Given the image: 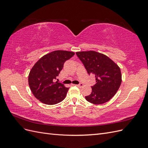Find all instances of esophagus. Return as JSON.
Here are the masks:
<instances>
[{
	"instance_id": "esophagus-1",
	"label": "esophagus",
	"mask_w": 148,
	"mask_h": 148,
	"mask_svg": "<svg viewBox=\"0 0 148 148\" xmlns=\"http://www.w3.org/2000/svg\"><path fill=\"white\" fill-rule=\"evenodd\" d=\"M76 86L79 87V88H82L83 86V84L82 83H81V84H77V85H76Z\"/></svg>"
}]
</instances>
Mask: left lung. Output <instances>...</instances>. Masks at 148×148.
Listing matches in <instances>:
<instances>
[{
    "instance_id": "8db88e82",
    "label": "left lung",
    "mask_w": 148,
    "mask_h": 148,
    "mask_svg": "<svg viewBox=\"0 0 148 148\" xmlns=\"http://www.w3.org/2000/svg\"><path fill=\"white\" fill-rule=\"evenodd\" d=\"M86 69L88 74L95 75L96 83L91 87L90 95L85 96L87 101L93 104L108 102L117 92L122 74L119 65L109 57L93 51L76 52Z\"/></svg>"
}]
</instances>
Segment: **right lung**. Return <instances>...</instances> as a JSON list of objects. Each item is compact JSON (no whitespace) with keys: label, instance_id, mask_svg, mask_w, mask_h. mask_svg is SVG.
I'll return each instance as SVG.
<instances>
[{"label":"right lung","instance_id":"obj_1","mask_svg":"<svg viewBox=\"0 0 148 148\" xmlns=\"http://www.w3.org/2000/svg\"><path fill=\"white\" fill-rule=\"evenodd\" d=\"M74 55L71 51H52L42 56L34 65L28 75V84L33 95L40 102L53 105L65 99L69 88L56 79L65 62Z\"/></svg>","mask_w":148,"mask_h":148}]
</instances>
